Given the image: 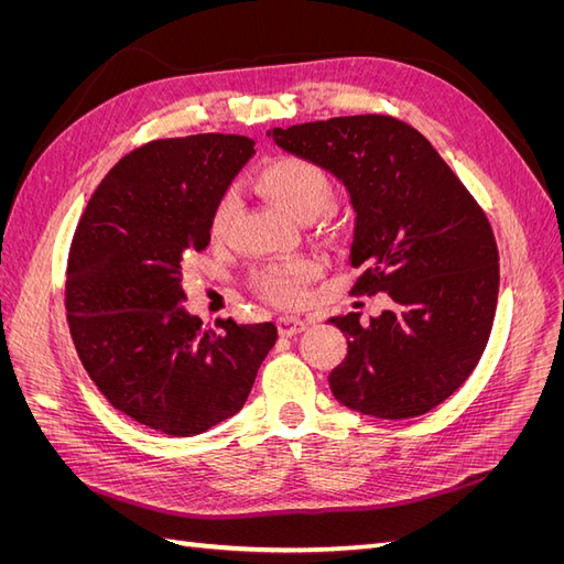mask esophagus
I'll use <instances>...</instances> for the list:
<instances>
[{
	"label": "esophagus",
	"instance_id": "obj_1",
	"mask_svg": "<svg viewBox=\"0 0 564 564\" xmlns=\"http://www.w3.org/2000/svg\"><path fill=\"white\" fill-rule=\"evenodd\" d=\"M278 329H280L282 336H296V334L308 329V322L296 317V315H282L278 319Z\"/></svg>",
	"mask_w": 564,
	"mask_h": 564
}]
</instances>
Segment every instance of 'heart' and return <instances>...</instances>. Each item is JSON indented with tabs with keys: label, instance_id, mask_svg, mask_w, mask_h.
Here are the masks:
<instances>
[{
	"label": "heart",
	"instance_id": "heart-1",
	"mask_svg": "<svg viewBox=\"0 0 564 564\" xmlns=\"http://www.w3.org/2000/svg\"><path fill=\"white\" fill-rule=\"evenodd\" d=\"M256 187L278 204L282 212L301 224L327 214L334 202V183L324 169L305 158L282 155L263 162L256 172ZM235 216V197L228 193L220 197L212 216V232L224 235ZM319 272V265L311 259H296L289 263H275L256 272L253 286L263 299L278 305H301L308 286Z\"/></svg>",
	"mask_w": 564,
	"mask_h": 564
}]
</instances>
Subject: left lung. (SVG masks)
<instances>
[{
  "mask_svg": "<svg viewBox=\"0 0 564 564\" xmlns=\"http://www.w3.org/2000/svg\"><path fill=\"white\" fill-rule=\"evenodd\" d=\"M268 135L329 172L355 214L348 263L365 268L352 294L386 292L390 311L329 322L346 360L334 398L377 419H414L445 402L480 362L499 296L489 220L416 129L386 115L334 117Z\"/></svg>",
  "mask_w": 564,
  "mask_h": 564,
  "instance_id": "1",
  "label": "left lung"
}]
</instances>
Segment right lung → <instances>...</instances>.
I'll use <instances>...</instances> for the list:
<instances>
[{
  "mask_svg": "<svg viewBox=\"0 0 564 564\" xmlns=\"http://www.w3.org/2000/svg\"><path fill=\"white\" fill-rule=\"evenodd\" d=\"M253 141L197 133L119 160L87 204L67 259L65 308L91 381L127 416L193 437L245 406L278 340L272 322L185 311L181 270L212 240V216Z\"/></svg>",
  "mask_w": 564,
  "mask_h": 564,
  "instance_id": "obj_1",
  "label": "right lung"
}]
</instances>
